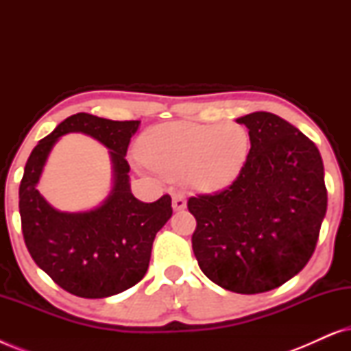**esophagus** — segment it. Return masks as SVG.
Returning <instances> with one entry per match:
<instances>
[{
    "mask_svg": "<svg viewBox=\"0 0 351 351\" xmlns=\"http://www.w3.org/2000/svg\"><path fill=\"white\" fill-rule=\"evenodd\" d=\"M172 208L174 210H184L186 208V199L182 193L172 195Z\"/></svg>",
    "mask_w": 351,
    "mask_h": 351,
    "instance_id": "esophagus-1",
    "label": "esophagus"
}]
</instances>
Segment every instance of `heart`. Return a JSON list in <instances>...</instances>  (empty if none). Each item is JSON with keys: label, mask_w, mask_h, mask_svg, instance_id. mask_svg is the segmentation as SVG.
I'll return each mask as SVG.
<instances>
[{"label": "heart", "mask_w": 351, "mask_h": 351, "mask_svg": "<svg viewBox=\"0 0 351 351\" xmlns=\"http://www.w3.org/2000/svg\"><path fill=\"white\" fill-rule=\"evenodd\" d=\"M251 138L243 124L176 121L153 126L138 141L148 167L191 189L213 193L227 189L246 165Z\"/></svg>", "instance_id": "heart-1"}]
</instances>
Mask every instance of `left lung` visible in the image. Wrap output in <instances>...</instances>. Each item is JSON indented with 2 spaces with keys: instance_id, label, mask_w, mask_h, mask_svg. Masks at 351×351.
I'll return each instance as SVG.
<instances>
[{
  "instance_id": "8db88e82",
  "label": "left lung",
  "mask_w": 351,
  "mask_h": 351,
  "mask_svg": "<svg viewBox=\"0 0 351 351\" xmlns=\"http://www.w3.org/2000/svg\"><path fill=\"white\" fill-rule=\"evenodd\" d=\"M251 150L222 191L189 199L196 219L191 246L201 271L223 289L258 294L295 276L313 256L328 209L319 150L276 114L237 119Z\"/></svg>"
}]
</instances>
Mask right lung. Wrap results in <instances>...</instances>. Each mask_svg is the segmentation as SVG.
<instances>
[{
  "mask_svg": "<svg viewBox=\"0 0 351 351\" xmlns=\"http://www.w3.org/2000/svg\"><path fill=\"white\" fill-rule=\"evenodd\" d=\"M141 121H112L89 113L64 119L28 158L19 189L22 233L30 256L56 285L84 299H104L145 276L156 233L171 219V196L142 203L131 191L126 152ZM69 132L94 136L110 150L114 189L88 213H60L36 190L47 155Z\"/></svg>",
  "mask_w": 351,
  "mask_h": 351,
  "instance_id": "obj_1",
  "label": "right lung"
}]
</instances>
